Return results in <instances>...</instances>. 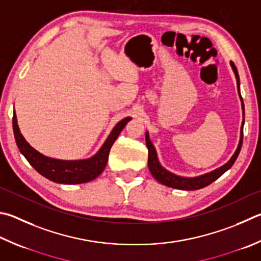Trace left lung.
Here are the masks:
<instances>
[{
	"instance_id": "left-lung-1",
	"label": "left lung",
	"mask_w": 261,
	"mask_h": 261,
	"mask_svg": "<svg viewBox=\"0 0 261 261\" xmlns=\"http://www.w3.org/2000/svg\"><path fill=\"white\" fill-rule=\"evenodd\" d=\"M230 65L235 73L236 81H238L239 94H240L241 101H242L243 115H244V103H243V99H242V96H241V91H240V77H239L238 68H236L234 63H230ZM243 124H244V120L242 122V127H241V139H240V144L238 146V149H236L234 155L231 156V159L228 161V162H227L225 165H222V167H220L219 169L215 170V171L209 172L206 174H203V176H200V177H195V178L179 177V176H176V174L169 172L168 170H165L162 165L160 164L159 159H158V154H156L154 146L149 140L148 132H146V145H147V148H148V168H149L150 173L153 174V177L162 185H165V186H168V187L177 188V189H184V191H195V189H200V188L207 186V185L212 184L215 180L219 178L221 174H224L227 170L231 168V165L235 163V161H236V159H238L240 150H241V147H242V143H243Z\"/></svg>"
}]
</instances>
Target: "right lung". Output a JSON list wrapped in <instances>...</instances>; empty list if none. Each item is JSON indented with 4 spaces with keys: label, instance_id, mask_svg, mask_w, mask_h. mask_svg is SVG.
<instances>
[{
    "label": "right lung",
    "instance_id": "obj_1",
    "mask_svg": "<svg viewBox=\"0 0 261 261\" xmlns=\"http://www.w3.org/2000/svg\"><path fill=\"white\" fill-rule=\"evenodd\" d=\"M130 120L131 117H125L121 122L117 123L111 132V135L108 136L105 144L102 145L96 155L88 160L79 161L56 160L44 156L43 154L39 153V151L33 148L23 138L20 131H19L16 114H13L12 125L19 150H20V153L25 156L26 160L37 172L54 182L74 185L91 181V180L96 179L103 171L113 144H114L118 135L121 134L123 127L125 126L126 123Z\"/></svg>",
    "mask_w": 261,
    "mask_h": 261
}]
</instances>
